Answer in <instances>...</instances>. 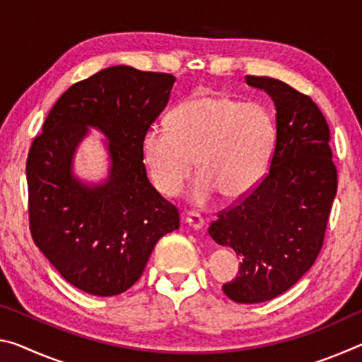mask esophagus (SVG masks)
Here are the masks:
<instances>
[{
  "mask_svg": "<svg viewBox=\"0 0 362 362\" xmlns=\"http://www.w3.org/2000/svg\"><path fill=\"white\" fill-rule=\"evenodd\" d=\"M185 222L192 226V228H194V230H199V228H203V225H204V218L199 216L198 212H194V211H189V212H187L185 214Z\"/></svg>",
  "mask_w": 362,
  "mask_h": 362,
  "instance_id": "34e87169",
  "label": "esophagus"
}]
</instances>
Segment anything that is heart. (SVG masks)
Wrapping results in <instances>:
<instances>
[{
    "label": "heart",
    "instance_id": "heart-1",
    "mask_svg": "<svg viewBox=\"0 0 362 362\" xmlns=\"http://www.w3.org/2000/svg\"><path fill=\"white\" fill-rule=\"evenodd\" d=\"M274 136L265 107L199 93L169 113L168 127L151 126L144 134L142 156L153 185L164 196L182 192L196 163L193 203L204 204L216 192L225 201H236L265 174Z\"/></svg>",
    "mask_w": 362,
    "mask_h": 362
}]
</instances>
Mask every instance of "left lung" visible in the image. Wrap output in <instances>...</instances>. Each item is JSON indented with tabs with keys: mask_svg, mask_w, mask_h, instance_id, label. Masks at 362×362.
<instances>
[{
	"mask_svg": "<svg viewBox=\"0 0 362 362\" xmlns=\"http://www.w3.org/2000/svg\"><path fill=\"white\" fill-rule=\"evenodd\" d=\"M276 107V145L268 173L250 192L217 214L214 241L241 259L223 284L238 303L281 296L313 267L337 193L330 129L311 97L268 76H246Z\"/></svg>",
	"mask_w": 362,
	"mask_h": 362,
	"instance_id": "1",
	"label": "left lung"
}]
</instances>
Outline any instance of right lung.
<instances>
[{
    "mask_svg": "<svg viewBox=\"0 0 362 362\" xmlns=\"http://www.w3.org/2000/svg\"><path fill=\"white\" fill-rule=\"evenodd\" d=\"M175 76L108 66L60 95L27 158L28 222L36 246L78 289L110 297L142 276L159 238L179 228V211L146 177L142 139L168 105ZM88 125L106 134L109 180L88 187L71 174Z\"/></svg>",
    "mask_w": 362,
    "mask_h": 362,
    "instance_id": "right-lung-1",
    "label": "right lung"
}]
</instances>
